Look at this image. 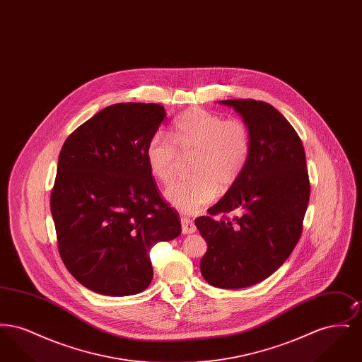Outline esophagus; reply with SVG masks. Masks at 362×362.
<instances>
[{
  "label": "esophagus",
  "instance_id": "esophagus-1",
  "mask_svg": "<svg viewBox=\"0 0 362 362\" xmlns=\"http://www.w3.org/2000/svg\"><path fill=\"white\" fill-rule=\"evenodd\" d=\"M180 223H182V232L185 235H189V233H194L197 230L195 224L189 220V217H182L180 218Z\"/></svg>",
  "mask_w": 362,
  "mask_h": 362
}]
</instances>
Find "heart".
Returning <instances> with one entry per match:
<instances>
[{
  "label": "heart",
  "mask_w": 362,
  "mask_h": 362,
  "mask_svg": "<svg viewBox=\"0 0 362 362\" xmlns=\"http://www.w3.org/2000/svg\"><path fill=\"white\" fill-rule=\"evenodd\" d=\"M252 152L248 124L225 119L204 108H191L173 124V137L157 132L148 142L146 160L156 177L171 182L182 155H194L191 175L171 183L164 195L185 213H194L210 202L218 187H232L244 173Z\"/></svg>",
  "instance_id": "obj_1"
}]
</instances>
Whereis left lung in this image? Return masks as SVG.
I'll return each instance as SVG.
<instances>
[{
	"instance_id": "left-lung-1",
	"label": "left lung",
	"mask_w": 362,
	"mask_h": 362,
	"mask_svg": "<svg viewBox=\"0 0 362 362\" xmlns=\"http://www.w3.org/2000/svg\"><path fill=\"white\" fill-rule=\"evenodd\" d=\"M221 103L248 124L252 152L240 179L195 225L207 241L204 278L217 288L241 289L272 276L292 254L310 202V177L301 139L272 104Z\"/></svg>"
}]
</instances>
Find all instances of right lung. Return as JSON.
Masks as SVG:
<instances>
[{"label": "right lung", "mask_w": 362, "mask_h": 362, "mask_svg": "<svg viewBox=\"0 0 362 362\" xmlns=\"http://www.w3.org/2000/svg\"><path fill=\"white\" fill-rule=\"evenodd\" d=\"M164 118L160 104H112L64 142L50 197L58 251L92 292L145 291L153 278L151 248L182 232L146 160Z\"/></svg>", "instance_id": "obj_1"}]
</instances>
